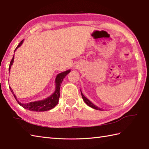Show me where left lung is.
<instances>
[{
  "instance_id": "obj_1",
  "label": "left lung",
  "mask_w": 149,
  "mask_h": 149,
  "mask_svg": "<svg viewBox=\"0 0 149 149\" xmlns=\"http://www.w3.org/2000/svg\"><path fill=\"white\" fill-rule=\"evenodd\" d=\"M81 95H82V97H83V99L84 101L85 102V103H86L88 106H89L90 107H92V108H93V109H95L100 110V111H102V110H103L102 109H100V108H99V107H98L97 106H95L94 104H93L92 102H91L89 100H88L86 97H84V95L83 94V93H82V91H81Z\"/></svg>"
}]
</instances>
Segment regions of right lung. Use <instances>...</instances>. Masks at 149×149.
Masks as SVG:
<instances>
[{"label":"right lung","mask_w":149,"mask_h":149,"mask_svg":"<svg viewBox=\"0 0 149 149\" xmlns=\"http://www.w3.org/2000/svg\"><path fill=\"white\" fill-rule=\"evenodd\" d=\"M23 42H24V40L21 41L20 43H19L17 47V48L15 49V52L19 47H20L22 45ZM13 61H14V56L13 57V58L10 62V64H9V72L10 71L11 65H13ZM70 72V70H68L61 72L60 73V74L57 75L56 80H55V83H56L55 91L50 97L46 98V99L44 100L35 101V102H31L27 104H22L19 102V101L17 100V97H16L11 87H9V88H10V90L12 92L13 95V96L15 97V99L17 100V102L20 104L21 106L23 107L24 108L32 111H48L54 108V107L58 104L59 99V96H60V92H59L60 86H61L63 79L65 77L66 75L69 74Z\"/></svg>","instance_id":"add662e5"}]
</instances>
